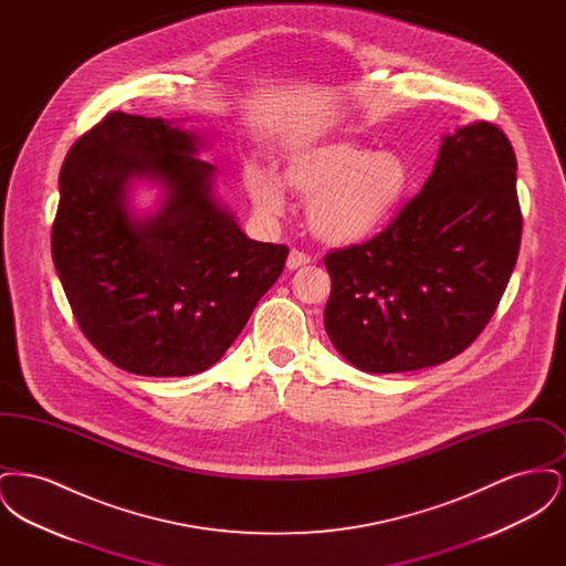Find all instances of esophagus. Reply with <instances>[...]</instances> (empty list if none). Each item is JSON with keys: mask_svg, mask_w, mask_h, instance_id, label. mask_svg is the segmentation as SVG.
Here are the masks:
<instances>
[{"mask_svg": "<svg viewBox=\"0 0 566 566\" xmlns=\"http://www.w3.org/2000/svg\"><path fill=\"white\" fill-rule=\"evenodd\" d=\"M310 263V256L305 254V252H301V250H291V254H289V259H286V268L289 270H298V268H303V265H307Z\"/></svg>", "mask_w": 566, "mask_h": 566, "instance_id": "34e87169", "label": "esophagus"}]
</instances>
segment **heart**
Instances as JSON below:
<instances>
[{
  "mask_svg": "<svg viewBox=\"0 0 566 566\" xmlns=\"http://www.w3.org/2000/svg\"><path fill=\"white\" fill-rule=\"evenodd\" d=\"M286 189L307 199V224L326 243L354 245L381 233L413 189V169L395 150L356 142L303 146L284 161L282 180L263 167L243 171V187L265 216L286 210Z\"/></svg>",
  "mask_w": 566,
  "mask_h": 566,
  "instance_id": "b5f03b06",
  "label": "heart"
}]
</instances>
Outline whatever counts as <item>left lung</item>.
Instances as JSON below:
<instances>
[{"label":"left lung","mask_w":566,"mask_h":566,"mask_svg":"<svg viewBox=\"0 0 566 566\" xmlns=\"http://www.w3.org/2000/svg\"><path fill=\"white\" fill-rule=\"evenodd\" d=\"M422 190L369 242L331 250L324 328L367 374L424 369L490 323L522 240L515 153L492 123L443 135Z\"/></svg>","instance_id":"1"}]
</instances>
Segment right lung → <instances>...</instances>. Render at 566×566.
Returning <instances> with one entry per match:
<instances>
[{"label": "right lung", "instance_id": "1", "mask_svg": "<svg viewBox=\"0 0 566 566\" xmlns=\"http://www.w3.org/2000/svg\"><path fill=\"white\" fill-rule=\"evenodd\" d=\"M199 146L163 118L109 112L59 174L54 270L86 339L135 376L212 367L289 256L286 245L250 240L218 203ZM135 179L166 190L155 216L130 214Z\"/></svg>", "mask_w": 566, "mask_h": 566}]
</instances>
